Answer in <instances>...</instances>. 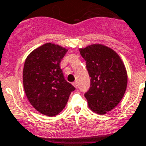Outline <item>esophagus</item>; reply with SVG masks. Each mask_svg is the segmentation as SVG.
<instances>
[{"label": "esophagus", "mask_w": 146, "mask_h": 146, "mask_svg": "<svg viewBox=\"0 0 146 146\" xmlns=\"http://www.w3.org/2000/svg\"><path fill=\"white\" fill-rule=\"evenodd\" d=\"M73 85L74 86V87H75V88H77V86H78V85H77V82H75L73 83Z\"/></svg>", "instance_id": "34e87169"}]
</instances>
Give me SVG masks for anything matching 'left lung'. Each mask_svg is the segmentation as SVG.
<instances>
[{
    "label": "left lung",
    "instance_id": "8db88e82",
    "mask_svg": "<svg viewBox=\"0 0 146 146\" xmlns=\"http://www.w3.org/2000/svg\"><path fill=\"white\" fill-rule=\"evenodd\" d=\"M86 61L90 79V90L84 94L89 108L105 115L115 108L127 88L125 66L119 55L102 44H92L80 48Z\"/></svg>",
    "mask_w": 146,
    "mask_h": 146
}]
</instances>
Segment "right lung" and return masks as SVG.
<instances>
[{"label": "right lung", "instance_id": "obj_1", "mask_svg": "<svg viewBox=\"0 0 146 146\" xmlns=\"http://www.w3.org/2000/svg\"><path fill=\"white\" fill-rule=\"evenodd\" d=\"M67 51L57 44L46 43L31 51L25 61V93L31 105L44 115H57L75 90L65 80L60 68L61 61Z\"/></svg>", "mask_w": 146, "mask_h": 146}]
</instances>
